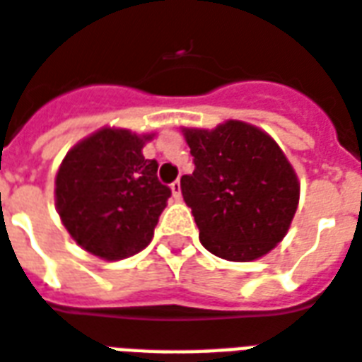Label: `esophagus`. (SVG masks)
<instances>
[{
	"label": "esophagus",
	"mask_w": 362,
	"mask_h": 362,
	"mask_svg": "<svg viewBox=\"0 0 362 362\" xmlns=\"http://www.w3.org/2000/svg\"><path fill=\"white\" fill-rule=\"evenodd\" d=\"M171 192H173V199L181 200V183H179V179L171 183Z\"/></svg>",
	"instance_id": "1"
}]
</instances>
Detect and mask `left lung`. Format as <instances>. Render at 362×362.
I'll list each match as a JSON object with an SVG mask.
<instances>
[{"label": "left lung", "mask_w": 362, "mask_h": 362, "mask_svg": "<svg viewBox=\"0 0 362 362\" xmlns=\"http://www.w3.org/2000/svg\"><path fill=\"white\" fill-rule=\"evenodd\" d=\"M183 134L194 171L181 177V192L204 249L233 262L268 255L299 204V179L278 142L235 119Z\"/></svg>", "instance_id": "8db88e82"}]
</instances>
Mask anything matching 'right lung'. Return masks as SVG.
<instances>
[{"label": "right lung", "instance_id": "add662e5", "mask_svg": "<svg viewBox=\"0 0 362 362\" xmlns=\"http://www.w3.org/2000/svg\"><path fill=\"white\" fill-rule=\"evenodd\" d=\"M152 136L104 127L63 158L55 208L76 245L94 257L123 260L154 237L171 191L158 181V162L142 156Z\"/></svg>", "mask_w": 362, "mask_h": 362}]
</instances>
